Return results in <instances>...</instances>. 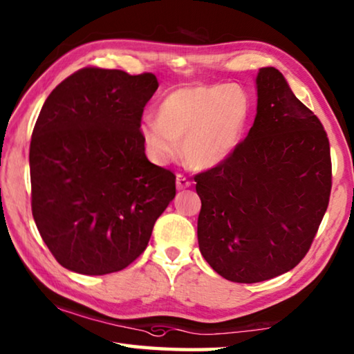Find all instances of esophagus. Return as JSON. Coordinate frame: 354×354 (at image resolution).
<instances>
[{
    "instance_id": "34e87169",
    "label": "esophagus",
    "mask_w": 354,
    "mask_h": 354,
    "mask_svg": "<svg viewBox=\"0 0 354 354\" xmlns=\"http://www.w3.org/2000/svg\"><path fill=\"white\" fill-rule=\"evenodd\" d=\"M190 187V181L185 176L183 175H178L176 176V189L178 190H183V189H187Z\"/></svg>"
}]
</instances>
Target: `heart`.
<instances>
[{"label":"heart","mask_w":354,"mask_h":354,"mask_svg":"<svg viewBox=\"0 0 354 354\" xmlns=\"http://www.w3.org/2000/svg\"><path fill=\"white\" fill-rule=\"evenodd\" d=\"M248 93L237 84L183 87L165 95L156 118L145 117L139 134L154 164H167L181 153L198 170L223 164L236 151L250 118Z\"/></svg>","instance_id":"b5f03b06"}]
</instances>
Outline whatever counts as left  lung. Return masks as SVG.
Segmentation results:
<instances>
[{"label":"left lung","instance_id":"obj_1","mask_svg":"<svg viewBox=\"0 0 354 354\" xmlns=\"http://www.w3.org/2000/svg\"><path fill=\"white\" fill-rule=\"evenodd\" d=\"M257 107L245 140L195 176L200 251L234 283L292 270L310 248L331 194V156L320 120L279 70L256 76Z\"/></svg>","mask_w":354,"mask_h":354}]
</instances>
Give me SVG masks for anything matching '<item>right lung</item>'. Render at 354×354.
<instances>
[{
  "label": "right lung",
  "instance_id": "1",
  "mask_svg": "<svg viewBox=\"0 0 354 354\" xmlns=\"http://www.w3.org/2000/svg\"><path fill=\"white\" fill-rule=\"evenodd\" d=\"M153 73L82 68L46 98L29 148L32 217L62 267L123 270L175 198V175L149 162L139 134Z\"/></svg>",
  "mask_w": 354,
  "mask_h": 354
}]
</instances>
